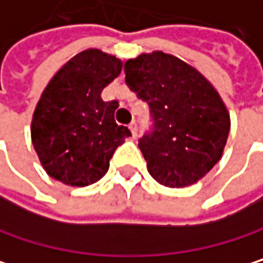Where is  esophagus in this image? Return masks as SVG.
Wrapping results in <instances>:
<instances>
[{"mask_svg": "<svg viewBox=\"0 0 263 263\" xmlns=\"http://www.w3.org/2000/svg\"><path fill=\"white\" fill-rule=\"evenodd\" d=\"M129 130H130V136H133V139L137 137V124L136 123H130L129 124Z\"/></svg>", "mask_w": 263, "mask_h": 263, "instance_id": "34e87169", "label": "esophagus"}]
</instances>
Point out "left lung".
I'll list each match as a JSON object with an SVG mask.
<instances>
[{"label": "left lung", "instance_id": "8db88e82", "mask_svg": "<svg viewBox=\"0 0 263 263\" xmlns=\"http://www.w3.org/2000/svg\"><path fill=\"white\" fill-rule=\"evenodd\" d=\"M126 83L148 101L154 130L139 148L148 173L160 185L197 183L222 159L230 112L211 81L186 61L154 50L124 63Z\"/></svg>", "mask_w": 263, "mask_h": 263}]
</instances>
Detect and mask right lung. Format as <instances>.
<instances>
[{
  "label": "right lung",
  "instance_id": "obj_1",
  "mask_svg": "<svg viewBox=\"0 0 263 263\" xmlns=\"http://www.w3.org/2000/svg\"><path fill=\"white\" fill-rule=\"evenodd\" d=\"M123 61L100 49H86L50 78L30 123V139L41 166L69 186H87L109 170L114 151L130 130L118 126V101H103L101 90L120 75Z\"/></svg>",
  "mask_w": 263,
  "mask_h": 263
}]
</instances>
